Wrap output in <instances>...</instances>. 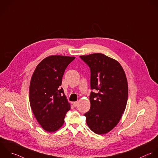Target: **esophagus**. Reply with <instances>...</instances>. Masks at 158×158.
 <instances>
[{"label":"esophagus","mask_w":158,"mask_h":158,"mask_svg":"<svg viewBox=\"0 0 158 158\" xmlns=\"http://www.w3.org/2000/svg\"><path fill=\"white\" fill-rule=\"evenodd\" d=\"M72 104L74 106V107H76L78 105V102H72Z\"/></svg>","instance_id":"1"}]
</instances>
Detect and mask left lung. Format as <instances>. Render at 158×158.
Masks as SVG:
<instances>
[{"label":"left lung","mask_w":158,"mask_h":158,"mask_svg":"<svg viewBox=\"0 0 158 158\" xmlns=\"http://www.w3.org/2000/svg\"><path fill=\"white\" fill-rule=\"evenodd\" d=\"M90 69V108L84 114L89 127L97 134L111 131L126 107L128 85L125 72L116 60L102 53L80 56Z\"/></svg>","instance_id":"8db88e82"}]
</instances>
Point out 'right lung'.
I'll return each instance as SVG.
<instances>
[{
  "label": "right lung",
  "instance_id": "right-lung-1",
  "mask_svg": "<svg viewBox=\"0 0 158 158\" xmlns=\"http://www.w3.org/2000/svg\"><path fill=\"white\" fill-rule=\"evenodd\" d=\"M74 59L61 55L48 56L39 63L32 76L30 105L37 122L47 132L59 129L71 109L60 86L66 68Z\"/></svg>",
  "mask_w": 158,
  "mask_h": 158
}]
</instances>
